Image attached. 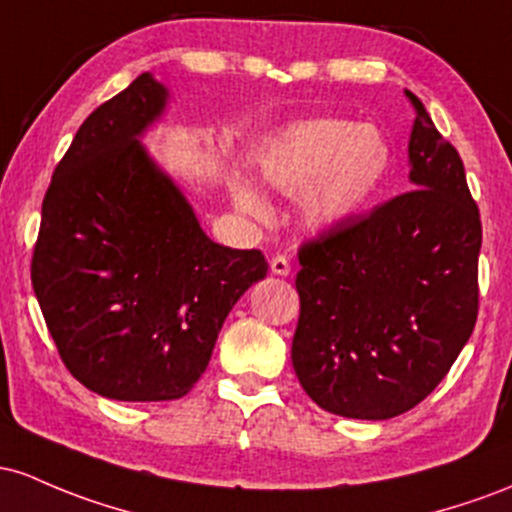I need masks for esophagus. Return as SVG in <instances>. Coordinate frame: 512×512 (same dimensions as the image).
<instances>
[{
	"label": "esophagus",
	"instance_id": "esophagus-1",
	"mask_svg": "<svg viewBox=\"0 0 512 512\" xmlns=\"http://www.w3.org/2000/svg\"><path fill=\"white\" fill-rule=\"evenodd\" d=\"M290 271H292L290 261H287L285 256H275L271 261V273L273 275H283V278H285V275H290Z\"/></svg>",
	"mask_w": 512,
	"mask_h": 512
}]
</instances>
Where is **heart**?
<instances>
[{
  "mask_svg": "<svg viewBox=\"0 0 512 512\" xmlns=\"http://www.w3.org/2000/svg\"><path fill=\"white\" fill-rule=\"evenodd\" d=\"M394 164V147L380 128L331 116L297 120L254 154L263 186L302 191V222L314 232H333L365 217L387 191ZM232 195L239 210L266 215V203L249 183L234 181Z\"/></svg>",
  "mask_w": 512,
  "mask_h": 512,
  "instance_id": "1",
  "label": "heart"
}]
</instances>
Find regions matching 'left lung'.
Wrapping results in <instances>:
<instances>
[{"label": "left lung", "mask_w": 512, "mask_h": 512, "mask_svg": "<svg viewBox=\"0 0 512 512\" xmlns=\"http://www.w3.org/2000/svg\"><path fill=\"white\" fill-rule=\"evenodd\" d=\"M411 101L413 191L302 244L295 280L297 380L324 411L360 421L421 404L479 312V208L457 149Z\"/></svg>", "instance_id": "1"}]
</instances>
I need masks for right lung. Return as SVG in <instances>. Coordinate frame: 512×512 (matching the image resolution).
I'll return each instance as SVG.
<instances>
[{"instance_id": "obj_1", "label": "right lung", "mask_w": 512, "mask_h": 512, "mask_svg": "<svg viewBox=\"0 0 512 512\" xmlns=\"http://www.w3.org/2000/svg\"><path fill=\"white\" fill-rule=\"evenodd\" d=\"M169 91L145 72L74 135L43 200L31 280L67 370L116 401L181 399L268 263L215 244L142 135Z\"/></svg>"}]
</instances>
